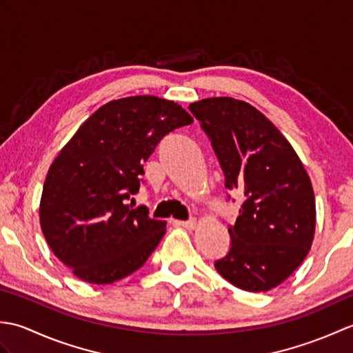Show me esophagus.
I'll return each mask as SVG.
<instances>
[{
  "label": "esophagus",
  "mask_w": 353,
  "mask_h": 353,
  "mask_svg": "<svg viewBox=\"0 0 353 353\" xmlns=\"http://www.w3.org/2000/svg\"><path fill=\"white\" fill-rule=\"evenodd\" d=\"M174 224H176V226H181V228L192 230V229H196L197 221L192 219V220H188V221H174Z\"/></svg>",
  "instance_id": "34e87169"
}]
</instances>
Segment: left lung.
<instances>
[{
  "instance_id": "1",
  "label": "left lung",
  "mask_w": 353,
  "mask_h": 353,
  "mask_svg": "<svg viewBox=\"0 0 353 353\" xmlns=\"http://www.w3.org/2000/svg\"><path fill=\"white\" fill-rule=\"evenodd\" d=\"M212 142L226 188L244 194L226 256L224 279L244 291L281 285L302 264L316 234V197L301 157L252 104L212 97L190 104Z\"/></svg>"
}]
</instances>
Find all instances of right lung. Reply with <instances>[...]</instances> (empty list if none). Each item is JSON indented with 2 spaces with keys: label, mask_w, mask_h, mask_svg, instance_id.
<instances>
[{
  "label": "right lung",
  "mask_w": 353,
  "mask_h": 353,
  "mask_svg": "<svg viewBox=\"0 0 353 353\" xmlns=\"http://www.w3.org/2000/svg\"><path fill=\"white\" fill-rule=\"evenodd\" d=\"M191 123L174 101L125 97L95 110L59 152L43 182L39 221L74 276L103 285L144 265L167 224L125 200L138 192L142 165L159 141Z\"/></svg>",
  "instance_id": "1"
}]
</instances>
